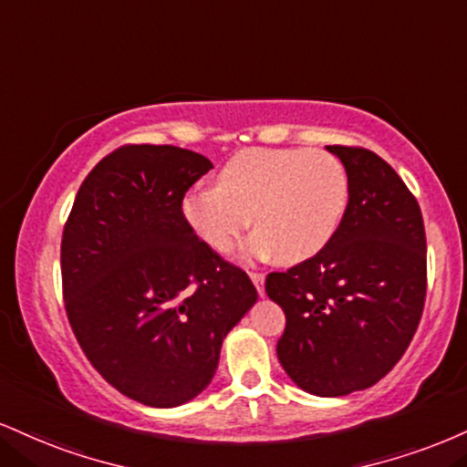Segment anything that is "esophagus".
Segmentation results:
<instances>
[{"label":"esophagus","mask_w":467,"mask_h":467,"mask_svg":"<svg viewBox=\"0 0 467 467\" xmlns=\"http://www.w3.org/2000/svg\"><path fill=\"white\" fill-rule=\"evenodd\" d=\"M250 278H252V283H254L258 296H265V276L258 272H250Z\"/></svg>","instance_id":"obj_1"}]
</instances>
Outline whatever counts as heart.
I'll return each mask as SVG.
<instances>
[{
    "label": "heart",
    "mask_w": 467,
    "mask_h": 467,
    "mask_svg": "<svg viewBox=\"0 0 467 467\" xmlns=\"http://www.w3.org/2000/svg\"><path fill=\"white\" fill-rule=\"evenodd\" d=\"M350 202V180L337 156L322 150H244L226 161L219 184L195 187L182 200V217L202 241L233 250L254 215L256 234L245 256L297 265L335 237Z\"/></svg>",
    "instance_id": "heart-1"
}]
</instances>
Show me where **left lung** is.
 Wrapping results in <instances>:
<instances>
[{
    "instance_id": "8db88e82",
    "label": "left lung",
    "mask_w": 467,
    "mask_h": 467,
    "mask_svg": "<svg viewBox=\"0 0 467 467\" xmlns=\"http://www.w3.org/2000/svg\"><path fill=\"white\" fill-rule=\"evenodd\" d=\"M350 180L346 215L328 245L265 291L287 324L276 355L297 387L346 396L379 383L411 344L426 297V234L418 200L374 151L326 148Z\"/></svg>"
}]
</instances>
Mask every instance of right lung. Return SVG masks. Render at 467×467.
I'll list each match as a JSON object with an SVG mask.
<instances>
[{
    "label": "right lung",
    "mask_w": 467,
    "mask_h": 467,
    "mask_svg": "<svg viewBox=\"0 0 467 467\" xmlns=\"http://www.w3.org/2000/svg\"><path fill=\"white\" fill-rule=\"evenodd\" d=\"M209 170L191 150L123 145L84 178L63 230L73 335L106 383L148 407L202 394L223 337L258 297L182 217L184 193Z\"/></svg>",
    "instance_id": "add662e5"
}]
</instances>
